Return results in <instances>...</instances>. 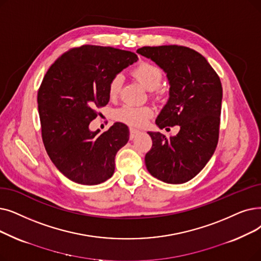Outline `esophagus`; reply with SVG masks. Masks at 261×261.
I'll return each instance as SVG.
<instances>
[{
	"label": "esophagus",
	"mask_w": 261,
	"mask_h": 261,
	"mask_svg": "<svg viewBox=\"0 0 261 261\" xmlns=\"http://www.w3.org/2000/svg\"><path fill=\"white\" fill-rule=\"evenodd\" d=\"M129 131H130V135H129L130 140H133V139H135V137H137V135L140 133V131H139V130L134 129V128H130V129H129Z\"/></svg>",
	"instance_id": "34e87169"
}]
</instances>
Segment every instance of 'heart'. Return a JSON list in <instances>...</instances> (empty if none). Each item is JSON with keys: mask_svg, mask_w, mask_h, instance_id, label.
I'll use <instances>...</instances> for the list:
<instances>
[{"mask_svg": "<svg viewBox=\"0 0 261 261\" xmlns=\"http://www.w3.org/2000/svg\"><path fill=\"white\" fill-rule=\"evenodd\" d=\"M132 74L148 90H151V96L154 99L163 97V90L160 85L163 81L164 73L159 66L149 63L141 62L132 69ZM123 83V76L117 73L111 77L109 82V96L112 99L117 98ZM153 116V110L149 106H133L123 105L114 111V118L131 127H143Z\"/></svg>", "mask_w": 261, "mask_h": 261, "instance_id": "b5f03b06", "label": "heart"}]
</instances>
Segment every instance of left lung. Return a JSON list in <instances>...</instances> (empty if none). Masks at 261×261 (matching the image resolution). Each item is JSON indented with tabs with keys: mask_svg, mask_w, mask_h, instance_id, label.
I'll return each mask as SVG.
<instances>
[{
	"mask_svg": "<svg viewBox=\"0 0 261 261\" xmlns=\"http://www.w3.org/2000/svg\"><path fill=\"white\" fill-rule=\"evenodd\" d=\"M138 53L155 62L166 72L169 99L158 116L160 129L179 126L175 137L161 132L145 155L148 172L167 184H185L194 178L217 148L223 89L220 76L203 56L184 46L143 47Z\"/></svg>",
	"mask_w": 261,
	"mask_h": 261,
	"instance_id": "1",
	"label": "left lung"
}]
</instances>
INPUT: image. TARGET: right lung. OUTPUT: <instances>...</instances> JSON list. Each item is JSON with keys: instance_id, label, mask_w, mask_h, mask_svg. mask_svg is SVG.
<instances>
[{"instance_id": "add662e5", "label": "right lung", "mask_w": 261, "mask_h": 261, "mask_svg": "<svg viewBox=\"0 0 261 261\" xmlns=\"http://www.w3.org/2000/svg\"><path fill=\"white\" fill-rule=\"evenodd\" d=\"M138 55L113 47L83 44L62 54L48 69L37 94L41 138L51 161L73 182H105L115 169V155L129 140L122 122L90 132L97 109L109 103L113 75Z\"/></svg>"}]
</instances>
